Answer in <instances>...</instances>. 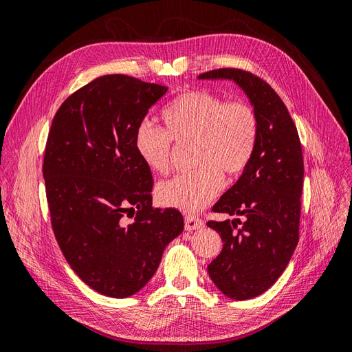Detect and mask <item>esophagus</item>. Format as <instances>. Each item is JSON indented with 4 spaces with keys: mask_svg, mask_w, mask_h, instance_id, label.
Instances as JSON below:
<instances>
[{
    "mask_svg": "<svg viewBox=\"0 0 352 352\" xmlns=\"http://www.w3.org/2000/svg\"><path fill=\"white\" fill-rule=\"evenodd\" d=\"M204 228V221L197 216H185V230H197Z\"/></svg>",
    "mask_w": 352,
    "mask_h": 352,
    "instance_id": "34e87169",
    "label": "esophagus"
}]
</instances>
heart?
<instances>
[{
	"instance_id": "1",
	"label": "heart",
	"mask_w": 352,
	"mask_h": 352,
	"mask_svg": "<svg viewBox=\"0 0 352 352\" xmlns=\"http://www.w3.org/2000/svg\"><path fill=\"white\" fill-rule=\"evenodd\" d=\"M164 129L142 120L135 129V150L155 173L170 168L172 141L192 142L197 170L157 186L160 204L194 212L217 194L221 173L238 176L248 167L258 138V119L245 101L226 102L208 91H186L164 109Z\"/></svg>"
}]
</instances>
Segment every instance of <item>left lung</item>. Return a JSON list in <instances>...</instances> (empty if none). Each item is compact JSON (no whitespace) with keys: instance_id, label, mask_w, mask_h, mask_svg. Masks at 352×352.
<instances>
[{"instance_id":"left-lung-1","label":"left lung","mask_w":352,"mask_h":352,"mask_svg":"<svg viewBox=\"0 0 352 352\" xmlns=\"http://www.w3.org/2000/svg\"><path fill=\"white\" fill-rule=\"evenodd\" d=\"M198 79L233 80L258 119L248 167L212 207L214 212L245 220L207 223L223 241L221 252L207 267L210 278L226 296L243 301L279 279L300 239L302 148L289 111L267 82L241 69L211 70Z\"/></svg>"}]
</instances>
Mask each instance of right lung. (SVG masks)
I'll list each match as a JSON object with an SVG mask.
<instances>
[{
    "instance_id": "right-lung-1",
    "label": "right lung",
    "mask_w": 352,
    "mask_h": 352,
    "mask_svg": "<svg viewBox=\"0 0 352 352\" xmlns=\"http://www.w3.org/2000/svg\"><path fill=\"white\" fill-rule=\"evenodd\" d=\"M166 92L105 74L73 92L52 119L42 166L51 226L73 272L105 296L141 291L184 230L179 210L153 208L151 170L135 150L136 126Z\"/></svg>"
}]
</instances>
